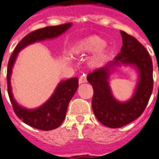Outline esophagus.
I'll use <instances>...</instances> for the list:
<instances>
[{
    "instance_id": "1",
    "label": "esophagus",
    "mask_w": 159,
    "mask_h": 159,
    "mask_svg": "<svg viewBox=\"0 0 159 159\" xmlns=\"http://www.w3.org/2000/svg\"><path fill=\"white\" fill-rule=\"evenodd\" d=\"M85 82H86V77H85V75L81 76L79 78V83L82 84V83H85Z\"/></svg>"
}]
</instances>
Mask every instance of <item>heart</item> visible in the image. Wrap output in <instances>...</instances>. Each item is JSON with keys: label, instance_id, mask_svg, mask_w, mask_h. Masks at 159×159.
<instances>
[{"label": "heart", "instance_id": "1", "mask_svg": "<svg viewBox=\"0 0 159 159\" xmlns=\"http://www.w3.org/2000/svg\"><path fill=\"white\" fill-rule=\"evenodd\" d=\"M95 51L90 60V66L96 68L101 65L110 53L109 46L101 37L92 35L79 40L73 49V52L77 55H85Z\"/></svg>", "mask_w": 159, "mask_h": 159}]
</instances>
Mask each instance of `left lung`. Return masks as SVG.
I'll return each mask as SVG.
<instances>
[{"mask_svg": "<svg viewBox=\"0 0 159 159\" xmlns=\"http://www.w3.org/2000/svg\"><path fill=\"white\" fill-rule=\"evenodd\" d=\"M121 52L113 60L87 75V81L94 90L92 109L102 124L117 128L128 124L140 117L146 108L153 91V63L150 55L135 39L123 31ZM122 65L133 66L138 71V79L134 95L124 102L117 101L111 91V74Z\"/></svg>", "mask_w": 159, "mask_h": 159, "instance_id": "1", "label": "left lung"}]
</instances>
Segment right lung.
Instances as JSON below:
<instances>
[{"label": "right lung", "mask_w": 159, "mask_h": 159, "mask_svg": "<svg viewBox=\"0 0 159 159\" xmlns=\"http://www.w3.org/2000/svg\"><path fill=\"white\" fill-rule=\"evenodd\" d=\"M72 25V23H68L61 25L46 27L32 32L24 37L21 42L17 45L9 60L7 68V87L13 109L19 119L36 129L50 131L61 125L66 117L68 104L78 87V79L77 77H72L60 82L47 101L38 108L28 109L18 104L13 95L10 83L13 67L18 57V54L26 46L35 42L56 38L65 33Z\"/></svg>", "instance_id": "1"}]
</instances>
